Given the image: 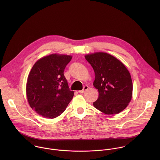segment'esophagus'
Listing matches in <instances>:
<instances>
[{"mask_svg":"<svg viewBox=\"0 0 160 160\" xmlns=\"http://www.w3.org/2000/svg\"><path fill=\"white\" fill-rule=\"evenodd\" d=\"M88 87L87 85H85V86L83 87V88L82 90H78V92L80 93V94L83 93L85 90H88Z\"/></svg>","mask_w":160,"mask_h":160,"instance_id":"obj_1","label":"esophagus"}]
</instances>
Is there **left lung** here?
Here are the masks:
<instances>
[{"label": "left lung", "instance_id": "1", "mask_svg": "<svg viewBox=\"0 0 160 160\" xmlns=\"http://www.w3.org/2000/svg\"><path fill=\"white\" fill-rule=\"evenodd\" d=\"M95 73L94 87L99 97L94 106L106 115H117L125 109L132 98L133 84L125 66L106 52L85 56Z\"/></svg>", "mask_w": 160, "mask_h": 160}]
</instances>
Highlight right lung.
<instances>
[{"label":"right lung","mask_w":160,"mask_h":160,"mask_svg":"<svg viewBox=\"0 0 160 160\" xmlns=\"http://www.w3.org/2000/svg\"><path fill=\"white\" fill-rule=\"evenodd\" d=\"M70 55L52 54L39 59L27 78L26 91L30 106L41 117L55 118L65 111L73 99L64 75Z\"/></svg>","instance_id":"add662e5"}]
</instances>
